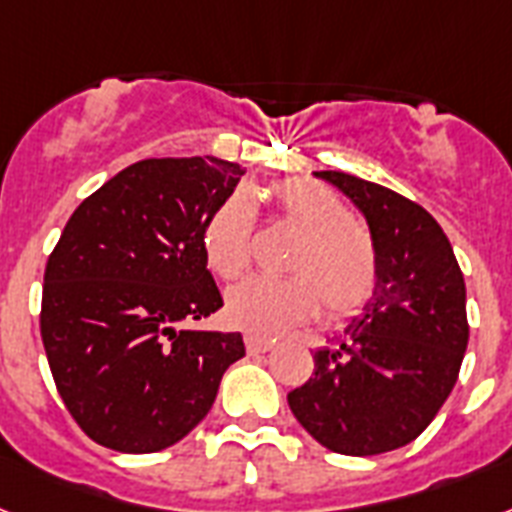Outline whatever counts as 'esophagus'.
Wrapping results in <instances>:
<instances>
[{
	"label": "esophagus",
	"instance_id": "esophagus-1",
	"mask_svg": "<svg viewBox=\"0 0 512 512\" xmlns=\"http://www.w3.org/2000/svg\"><path fill=\"white\" fill-rule=\"evenodd\" d=\"M246 348L251 356H259V353H269L274 348L272 340H266V337H256V335H246Z\"/></svg>",
	"mask_w": 512,
	"mask_h": 512
}]
</instances>
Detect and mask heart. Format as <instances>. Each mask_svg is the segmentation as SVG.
<instances>
[{"label":"heart","instance_id":"heart-1","mask_svg":"<svg viewBox=\"0 0 512 512\" xmlns=\"http://www.w3.org/2000/svg\"><path fill=\"white\" fill-rule=\"evenodd\" d=\"M277 217L301 243L290 259L295 277L269 280L248 277L227 293L225 316L248 335L274 337L306 322L324 303L329 319H345L361 311L377 290L379 253L369 230L353 222V211L327 185L287 177L269 188ZM251 201L232 193L211 211L201 230V251L211 272L232 280L248 264Z\"/></svg>","mask_w":512,"mask_h":512}]
</instances>
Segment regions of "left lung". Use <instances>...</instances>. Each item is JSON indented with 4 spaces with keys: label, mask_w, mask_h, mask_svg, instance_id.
Wrapping results in <instances>:
<instances>
[{
    "label": "left lung",
    "mask_w": 512,
    "mask_h": 512,
    "mask_svg": "<svg viewBox=\"0 0 512 512\" xmlns=\"http://www.w3.org/2000/svg\"><path fill=\"white\" fill-rule=\"evenodd\" d=\"M314 175L366 217L379 280L345 332L316 350L314 374L287 395V405L332 453H390L432 424L458 382L468 345L466 282L429 211L348 172Z\"/></svg>",
    "instance_id": "1"
}]
</instances>
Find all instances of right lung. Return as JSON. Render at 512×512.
<instances>
[{"label": "right lung", "mask_w": 512, "mask_h": 512, "mask_svg": "<svg viewBox=\"0 0 512 512\" xmlns=\"http://www.w3.org/2000/svg\"><path fill=\"white\" fill-rule=\"evenodd\" d=\"M246 170L217 156L143 159L67 219L46 261L41 340L59 398L117 453H159L193 432L240 332L180 329L222 308L201 230Z\"/></svg>", "instance_id": "add662e5"}]
</instances>
